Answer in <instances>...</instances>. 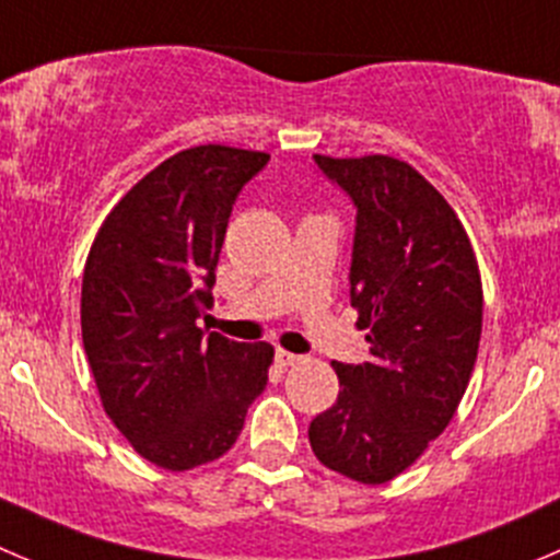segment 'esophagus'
I'll return each mask as SVG.
<instances>
[{
	"instance_id": "1",
	"label": "esophagus",
	"mask_w": 560,
	"mask_h": 560,
	"mask_svg": "<svg viewBox=\"0 0 560 560\" xmlns=\"http://www.w3.org/2000/svg\"><path fill=\"white\" fill-rule=\"evenodd\" d=\"M301 361V355H295V352H287V350H276V363H279V366H295V363Z\"/></svg>"
}]
</instances>
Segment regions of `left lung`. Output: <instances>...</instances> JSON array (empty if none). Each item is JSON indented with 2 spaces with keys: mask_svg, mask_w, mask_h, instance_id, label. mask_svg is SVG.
<instances>
[{
  "mask_svg": "<svg viewBox=\"0 0 560 560\" xmlns=\"http://www.w3.org/2000/svg\"><path fill=\"white\" fill-rule=\"evenodd\" d=\"M355 205L350 303L369 361L339 363V396L308 424L325 468L385 485L454 418L481 339V279L452 205L390 155H314Z\"/></svg>",
  "mask_w": 560,
  "mask_h": 560,
  "instance_id": "1",
  "label": "left lung"
}]
</instances>
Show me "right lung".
I'll use <instances>...</instances> for the list:
<instances>
[{
    "mask_svg": "<svg viewBox=\"0 0 560 560\" xmlns=\"http://www.w3.org/2000/svg\"><path fill=\"white\" fill-rule=\"evenodd\" d=\"M268 153L199 144L136 183L106 215L81 281V339L103 410L166 470L235 446L273 347L205 334L232 205Z\"/></svg>",
    "mask_w": 560,
    "mask_h": 560,
    "instance_id": "obj_1",
    "label": "right lung"
}]
</instances>
